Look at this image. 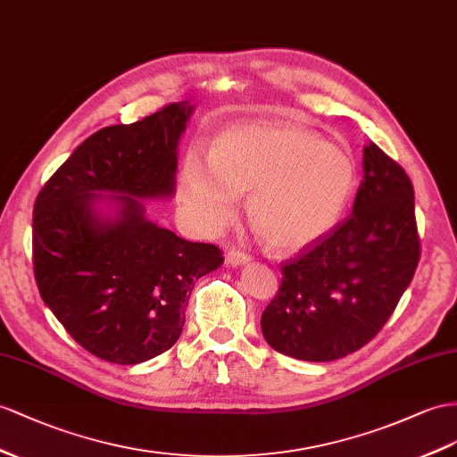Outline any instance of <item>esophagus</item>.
<instances>
[{
	"instance_id": "34e87169",
	"label": "esophagus",
	"mask_w": 457,
	"mask_h": 457,
	"mask_svg": "<svg viewBox=\"0 0 457 457\" xmlns=\"http://www.w3.org/2000/svg\"><path fill=\"white\" fill-rule=\"evenodd\" d=\"M226 262L229 264V266H241V264H247V262H251V256L247 254V253H243V251H237V249H231V251H228V254H226Z\"/></svg>"
}]
</instances>
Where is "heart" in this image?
Wrapping results in <instances>:
<instances>
[{"label": "heart", "mask_w": 457, "mask_h": 457, "mask_svg": "<svg viewBox=\"0 0 457 457\" xmlns=\"http://www.w3.org/2000/svg\"><path fill=\"white\" fill-rule=\"evenodd\" d=\"M353 189L355 166L340 146L294 123L253 121L218 135L208 160L189 152L179 193L204 233L226 228L247 195L245 212L268 247L297 253L328 236Z\"/></svg>", "instance_id": "heart-1"}]
</instances>
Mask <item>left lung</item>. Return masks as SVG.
Returning a JSON list of instances; mask_svg holds the SVG:
<instances>
[{
  "label": "left lung",
  "instance_id": "obj_1",
  "mask_svg": "<svg viewBox=\"0 0 457 457\" xmlns=\"http://www.w3.org/2000/svg\"><path fill=\"white\" fill-rule=\"evenodd\" d=\"M419 256L413 185L369 143L353 212L282 266V284L261 319L264 340L312 362L353 353L390 319Z\"/></svg>",
  "mask_w": 457,
  "mask_h": 457
}]
</instances>
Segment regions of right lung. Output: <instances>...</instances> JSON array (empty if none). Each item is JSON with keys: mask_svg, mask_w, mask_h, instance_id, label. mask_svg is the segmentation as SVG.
<instances>
[{"mask_svg": "<svg viewBox=\"0 0 457 457\" xmlns=\"http://www.w3.org/2000/svg\"><path fill=\"white\" fill-rule=\"evenodd\" d=\"M195 106L170 104L104 127L42 187L32 262L42 301L92 355L137 365L179 340L198 278L224 262L150 220L143 201L175 195L178 146Z\"/></svg>", "mask_w": 457, "mask_h": 457, "instance_id": "add662e5", "label": "right lung"}]
</instances>
